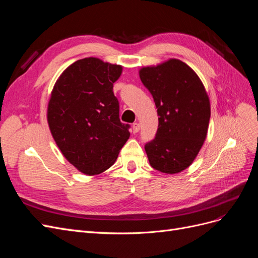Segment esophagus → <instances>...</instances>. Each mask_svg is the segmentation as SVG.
<instances>
[{
	"label": "esophagus",
	"instance_id": "1",
	"mask_svg": "<svg viewBox=\"0 0 258 258\" xmlns=\"http://www.w3.org/2000/svg\"><path fill=\"white\" fill-rule=\"evenodd\" d=\"M132 131H134V134H138L140 131V124L138 122H135L132 124Z\"/></svg>",
	"mask_w": 258,
	"mask_h": 258
}]
</instances>
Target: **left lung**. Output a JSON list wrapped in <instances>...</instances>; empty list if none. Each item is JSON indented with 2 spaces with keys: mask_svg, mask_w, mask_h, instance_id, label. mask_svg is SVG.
Segmentation results:
<instances>
[{
  "mask_svg": "<svg viewBox=\"0 0 258 258\" xmlns=\"http://www.w3.org/2000/svg\"><path fill=\"white\" fill-rule=\"evenodd\" d=\"M140 79L154 98L159 124L145 145L151 166L174 174L188 168L207 138L211 106L199 76L178 59L144 67Z\"/></svg>",
  "mask_w": 258,
  "mask_h": 258,
  "instance_id": "1",
  "label": "left lung"
}]
</instances>
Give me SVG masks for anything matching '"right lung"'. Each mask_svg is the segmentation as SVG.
<instances>
[{
    "instance_id": "1",
    "label": "right lung",
    "mask_w": 258,
    "mask_h": 258,
    "mask_svg": "<svg viewBox=\"0 0 258 258\" xmlns=\"http://www.w3.org/2000/svg\"><path fill=\"white\" fill-rule=\"evenodd\" d=\"M121 72L119 64L84 58L62 72L50 93L51 136L66 159L86 175L112 167L130 137L113 92Z\"/></svg>"
}]
</instances>
